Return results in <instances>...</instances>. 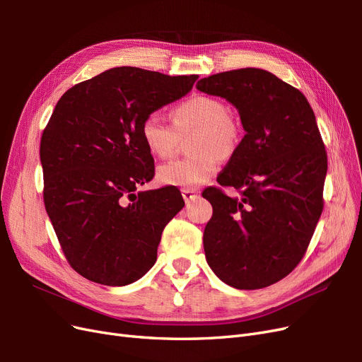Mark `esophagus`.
<instances>
[{"label": "esophagus", "mask_w": 362, "mask_h": 362, "mask_svg": "<svg viewBox=\"0 0 362 362\" xmlns=\"http://www.w3.org/2000/svg\"><path fill=\"white\" fill-rule=\"evenodd\" d=\"M181 193H182V198H184L185 202H192L193 199L198 198V193L199 192L196 190V189H182Z\"/></svg>", "instance_id": "obj_1"}]
</instances>
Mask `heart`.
I'll return each mask as SVG.
<instances>
[{"instance_id":"1","label":"heart","mask_w":362,"mask_h":362,"mask_svg":"<svg viewBox=\"0 0 362 362\" xmlns=\"http://www.w3.org/2000/svg\"><path fill=\"white\" fill-rule=\"evenodd\" d=\"M173 125L160 113H149L140 127L148 151L158 158L177 152L180 137L194 133V156L161 164L157 181L170 187H198L210 181L221 166V157L233 156L240 141V129L228 116V107L217 98L196 95L180 103L172 112Z\"/></svg>"}]
</instances>
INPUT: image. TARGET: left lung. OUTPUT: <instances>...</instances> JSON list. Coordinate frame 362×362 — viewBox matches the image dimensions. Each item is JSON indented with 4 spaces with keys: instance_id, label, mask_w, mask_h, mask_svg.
<instances>
[{
    "instance_id": "left-lung-1",
    "label": "left lung",
    "mask_w": 362,
    "mask_h": 362,
    "mask_svg": "<svg viewBox=\"0 0 362 362\" xmlns=\"http://www.w3.org/2000/svg\"><path fill=\"white\" fill-rule=\"evenodd\" d=\"M196 89L231 103L245 137L217 182L204 250L216 276L238 290L272 286L299 264L323 210L327 158L310 103L302 92L258 68L221 72Z\"/></svg>"
}]
</instances>
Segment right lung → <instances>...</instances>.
Here are the masks:
<instances>
[{
	"label": "right lung",
	"mask_w": 362,
	"mask_h": 362,
	"mask_svg": "<svg viewBox=\"0 0 362 362\" xmlns=\"http://www.w3.org/2000/svg\"><path fill=\"white\" fill-rule=\"evenodd\" d=\"M196 80L120 66L75 84L54 108L40 140L43 201L64 257L86 279L122 287L156 264L163 229L184 201L177 187L136 193L154 177L140 127Z\"/></svg>",
	"instance_id": "1"
}]
</instances>
